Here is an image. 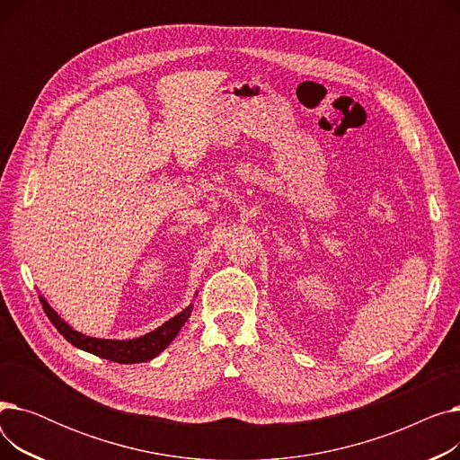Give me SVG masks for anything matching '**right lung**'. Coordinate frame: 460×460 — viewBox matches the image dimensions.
Wrapping results in <instances>:
<instances>
[{"instance_id":"obj_1","label":"right lung","mask_w":460,"mask_h":460,"mask_svg":"<svg viewBox=\"0 0 460 460\" xmlns=\"http://www.w3.org/2000/svg\"><path fill=\"white\" fill-rule=\"evenodd\" d=\"M40 304L46 317L50 319V323L58 328V332L68 343H72L82 350H87L94 356L117 361V364H139V361H149L155 356H158L169 343L175 340V335L181 332L182 324L188 321L191 313V305H190L184 311H181L177 317L169 319L165 324H162L151 333H145L143 337H137V340H130V341H113V340H96V337L78 333L65 321L59 319L58 313L48 305V302L42 296H40Z\"/></svg>"}]
</instances>
